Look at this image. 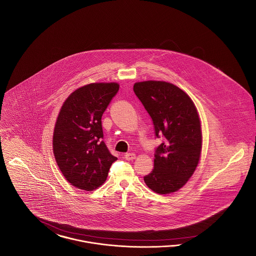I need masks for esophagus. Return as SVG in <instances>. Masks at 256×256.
<instances>
[{"instance_id":"obj_1","label":"esophagus","mask_w":256,"mask_h":256,"mask_svg":"<svg viewBox=\"0 0 256 256\" xmlns=\"http://www.w3.org/2000/svg\"><path fill=\"white\" fill-rule=\"evenodd\" d=\"M124 158L127 160V161H133L136 159V154L134 153H126L124 155Z\"/></svg>"}]
</instances>
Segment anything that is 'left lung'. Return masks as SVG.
<instances>
[{
  "label": "left lung",
  "mask_w": 256,
  "mask_h": 256,
  "mask_svg": "<svg viewBox=\"0 0 256 256\" xmlns=\"http://www.w3.org/2000/svg\"><path fill=\"white\" fill-rule=\"evenodd\" d=\"M134 92L148 110L155 136L164 140L156 148L154 168L144 180L160 194L182 188L196 170L202 152V125L194 102L170 82H136Z\"/></svg>",
  "instance_id": "obj_1"
}]
</instances>
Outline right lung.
<instances>
[{
    "label": "right lung",
    "mask_w": 256,
    "mask_h": 256,
    "mask_svg": "<svg viewBox=\"0 0 256 256\" xmlns=\"http://www.w3.org/2000/svg\"><path fill=\"white\" fill-rule=\"evenodd\" d=\"M118 90L116 82L84 86L68 96L60 110L53 136L54 158L76 188L94 190L101 186L118 160L103 140L101 118Z\"/></svg>",
    "instance_id": "add662e5"
}]
</instances>
